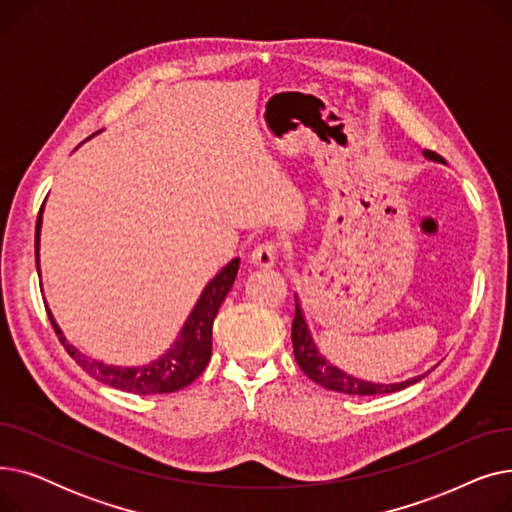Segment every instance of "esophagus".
<instances>
[{"mask_svg": "<svg viewBox=\"0 0 512 512\" xmlns=\"http://www.w3.org/2000/svg\"><path fill=\"white\" fill-rule=\"evenodd\" d=\"M278 253H280V247L276 240H263L253 249L251 263L259 267H272L278 261Z\"/></svg>", "mask_w": 512, "mask_h": 512, "instance_id": "34e87169", "label": "esophagus"}]
</instances>
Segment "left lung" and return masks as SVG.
Returning a JSON list of instances; mask_svg holds the SVG:
<instances>
[{
    "instance_id": "8db88e82",
    "label": "left lung",
    "mask_w": 512,
    "mask_h": 512,
    "mask_svg": "<svg viewBox=\"0 0 512 512\" xmlns=\"http://www.w3.org/2000/svg\"><path fill=\"white\" fill-rule=\"evenodd\" d=\"M425 155L434 161H444L438 153L434 151H425ZM297 309H294V319H292V351H294V359H297L299 367L303 369V373L307 375L309 380H313L315 384L324 386L328 390L334 392H342V394H353V396H371V394H390V392H398L402 388H407L415 382H419L423 375L407 382L400 384H371V382H363L357 378H351V375L340 371L338 367L330 365L324 357L319 355V351L315 348V342L307 330V324L303 319V311L299 301H294Z\"/></svg>"
}]
</instances>
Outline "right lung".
Instances as JSON below:
<instances>
[{
    "mask_svg": "<svg viewBox=\"0 0 512 512\" xmlns=\"http://www.w3.org/2000/svg\"><path fill=\"white\" fill-rule=\"evenodd\" d=\"M39 232H41V211L37 215V228H35V257H37V272H39ZM238 259H232L224 270L215 276L203 290L201 299L197 301L193 313L188 315L186 324L176 340V344L170 351L143 367H114V365H103L99 361H91L85 355H80L72 344L66 342L62 336V330L58 328L56 321H53L51 313L49 321L53 326V332L58 334V340L66 348V353L83 367L91 378L124 390L132 394H168L186 388L193 384L199 375L205 371L209 359H211V328L213 319L218 315L226 294L230 292L236 272H238Z\"/></svg>",
    "mask_w": 512,
    "mask_h": 512,
    "instance_id": "add662e5",
    "label": "right lung"
}]
</instances>
